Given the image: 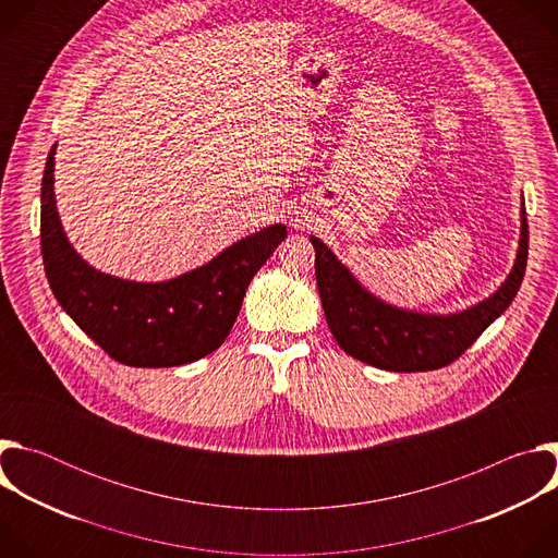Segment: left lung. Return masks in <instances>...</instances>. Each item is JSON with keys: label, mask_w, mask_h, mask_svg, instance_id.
<instances>
[{"label": "left lung", "mask_w": 558, "mask_h": 558, "mask_svg": "<svg viewBox=\"0 0 558 558\" xmlns=\"http://www.w3.org/2000/svg\"><path fill=\"white\" fill-rule=\"evenodd\" d=\"M315 280L336 342L355 360L395 373L435 371L454 362L514 300L527 263V218L521 198V231L514 265L486 300L454 313H424L384 302L338 256L311 235Z\"/></svg>", "instance_id": "1"}]
</instances>
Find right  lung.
Segmentation results:
<instances>
[{
    "label": "right lung",
    "mask_w": 558,
    "mask_h": 558,
    "mask_svg": "<svg viewBox=\"0 0 558 558\" xmlns=\"http://www.w3.org/2000/svg\"><path fill=\"white\" fill-rule=\"evenodd\" d=\"M52 145L41 179V256L48 284L76 327L112 360L138 368L196 362L229 336L252 278L287 238L269 225L209 263L161 282H136L95 269L63 231L54 198Z\"/></svg>",
    "instance_id": "obj_1"
}]
</instances>
